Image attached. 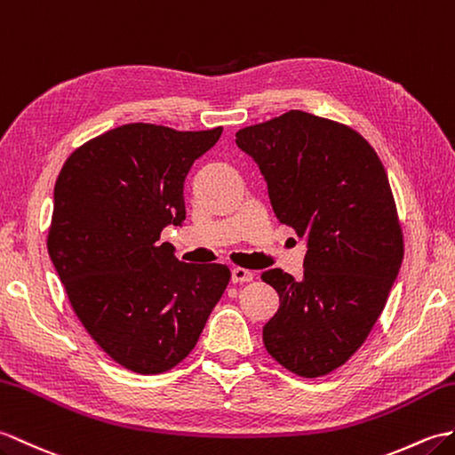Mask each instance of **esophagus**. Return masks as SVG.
Wrapping results in <instances>:
<instances>
[{
	"instance_id": "esophagus-1",
	"label": "esophagus",
	"mask_w": 455,
	"mask_h": 455,
	"mask_svg": "<svg viewBox=\"0 0 455 455\" xmlns=\"http://www.w3.org/2000/svg\"><path fill=\"white\" fill-rule=\"evenodd\" d=\"M253 279V273L244 267H235L230 271V281L232 283H250Z\"/></svg>"
}]
</instances>
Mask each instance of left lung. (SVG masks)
Returning <instances> with one entry per match:
<instances>
[{
    "label": "left lung",
    "mask_w": 455,
    "mask_h": 455,
    "mask_svg": "<svg viewBox=\"0 0 455 455\" xmlns=\"http://www.w3.org/2000/svg\"><path fill=\"white\" fill-rule=\"evenodd\" d=\"M236 145L259 166L279 223L306 240L300 279L261 275L279 294L263 343L294 374H330L366 341L403 259L384 164L361 133L302 110L240 130Z\"/></svg>",
    "instance_id": "1"
}]
</instances>
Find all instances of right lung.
Listing matches in <instances>:
<instances>
[{
	"mask_svg": "<svg viewBox=\"0 0 455 455\" xmlns=\"http://www.w3.org/2000/svg\"><path fill=\"white\" fill-rule=\"evenodd\" d=\"M220 133L125 124L73 151L56 180L52 263L84 330L132 372L184 361L228 284L227 266L184 263L158 242L184 223L186 176Z\"/></svg>",
	"mask_w": 455,
	"mask_h": 455,
	"instance_id": "right-lung-1",
	"label": "right lung"
}]
</instances>
